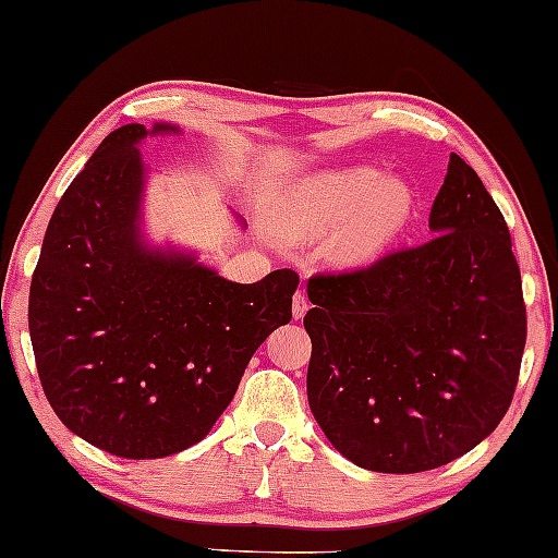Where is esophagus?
Masks as SVG:
<instances>
[{
	"instance_id": "obj_1",
	"label": "esophagus",
	"mask_w": 558,
	"mask_h": 558,
	"mask_svg": "<svg viewBox=\"0 0 558 558\" xmlns=\"http://www.w3.org/2000/svg\"><path fill=\"white\" fill-rule=\"evenodd\" d=\"M307 310H310V300H307V294L300 289V292L292 296V317L294 320H302Z\"/></svg>"
}]
</instances>
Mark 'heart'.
<instances>
[{
	"label": "heart",
	"instance_id": "1",
	"mask_svg": "<svg viewBox=\"0 0 558 558\" xmlns=\"http://www.w3.org/2000/svg\"><path fill=\"white\" fill-rule=\"evenodd\" d=\"M412 213L415 194L402 179L356 166L310 179L284 213V226L302 241L332 232L325 245L330 262L361 269L385 256L408 230Z\"/></svg>",
	"mask_w": 558,
	"mask_h": 558
}]
</instances>
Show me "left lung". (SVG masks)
<instances>
[{
	"instance_id": "obj_1",
	"label": "left lung",
	"mask_w": 558,
	"mask_h": 558,
	"mask_svg": "<svg viewBox=\"0 0 558 558\" xmlns=\"http://www.w3.org/2000/svg\"><path fill=\"white\" fill-rule=\"evenodd\" d=\"M428 228L417 248L307 281L310 410L368 472H428L472 451L518 385L520 269L502 213L461 156L448 158Z\"/></svg>"
}]
</instances>
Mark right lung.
Listing matches in <instances>:
<instances>
[{"mask_svg": "<svg viewBox=\"0 0 558 558\" xmlns=\"http://www.w3.org/2000/svg\"><path fill=\"white\" fill-rule=\"evenodd\" d=\"M158 135L182 130L130 122L99 143L50 217L27 310L50 408L122 459L199 444L258 345L292 320L300 284L292 269L238 284L194 251L150 241L141 143Z\"/></svg>", "mask_w": 558, "mask_h": 558, "instance_id": "right-lung-1", "label": "right lung"}]
</instances>
